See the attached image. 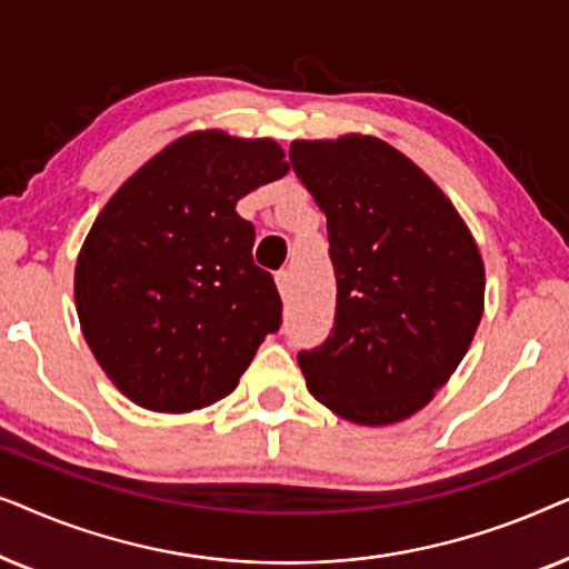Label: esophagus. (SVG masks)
Instances as JSON below:
<instances>
[{"label":"esophagus","mask_w":569,"mask_h":569,"mask_svg":"<svg viewBox=\"0 0 569 569\" xmlns=\"http://www.w3.org/2000/svg\"><path fill=\"white\" fill-rule=\"evenodd\" d=\"M277 287H279V295H282L284 300L292 298V274H290V269L277 271Z\"/></svg>","instance_id":"34e87169"}]
</instances>
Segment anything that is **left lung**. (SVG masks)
I'll return each mask as SVG.
<instances>
[{
    "instance_id": "obj_1",
    "label": "left lung",
    "mask_w": 569,
    "mask_h": 569,
    "mask_svg": "<svg viewBox=\"0 0 569 569\" xmlns=\"http://www.w3.org/2000/svg\"><path fill=\"white\" fill-rule=\"evenodd\" d=\"M295 176L326 214L337 313L300 349L310 393L357 425H391L463 360L485 308V263L456 207L372 137L292 142Z\"/></svg>"
}]
</instances>
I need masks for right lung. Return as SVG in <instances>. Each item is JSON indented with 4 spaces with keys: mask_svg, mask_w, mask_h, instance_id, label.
<instances>
[{
    "mask_svg": "<svg viewBox=\"0 0 569 569\" xmlns=\"http://www.w3.org/2000/svg\"><path fill=\"white\" fill-rule=\"evenodd\" d=\"M271 139L199 131L137 170L84 240L74 300L88 345L121 393L191 411L236 391L282 326L274 277L253 263L238 199L290 166Z\"/></svg>",
    "mask_w": 569,
    "mask_h": 569,
    "instance_id": "right-lung-1",
    "label": "right lung"
}]
</instances>
